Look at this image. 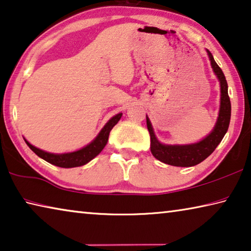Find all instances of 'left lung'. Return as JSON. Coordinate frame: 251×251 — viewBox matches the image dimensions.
Returning a JSON list of instances; mask_svg holds the SVG:
<instances>
[{
	"label": "left lung",
	"instance_id": "left-lung-1",
	"mask_svg": "<svg viewBox=\"0 0 251 251\" xmlns=\"http://www.w3.org/2000/svg\"><path fill=\"white\" fill-rule=\"evenodd\" d=\"M211 61V67L220 83V109L219 115L211 132L202 140L188 145H166L158 140L148 115L147 128L150 134V151L152 156L161 163L177 166V167H191L206 159L225 137L229 128L231 118V103L228 95V83L221 68L218 66L212 53L206 49Z\"/></svg>",
	"mask_w": 251,
	"mask_h": 251
}]
</instances>
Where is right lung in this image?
I'll return each instance as SVG.
<instances>
[{"mask_svg":"<svg viewBox=\"0 0 251 251\" xmlns=\"http://www.w3.org/2000/svg\"><path fill=\"white\" fill-rule=\"evenodd\" d=\"M122 117V113L115 114L114 117L110 119L109 121L105 123V126H103L102 130L100 131L98 136H96L90 144L86 145L85 147L80 148L78 150L72 152H64V153H53L48 152L45 150H41L39 148L34 147L30 142L25 139V144L29 146V148L36 153L37 156H39L42 159L48 161L49 164H52L55 166H58L61 168H73V167H79V166L86 165L87 163L95 158L102 151L103 148L105 147L109 140V134L110 131L112 130L113 126L117 125Z\"/></svg>","mask_w":251,"mask_h":251,"instance_id":"add662e5","label":"right lung"}]
</instances>
